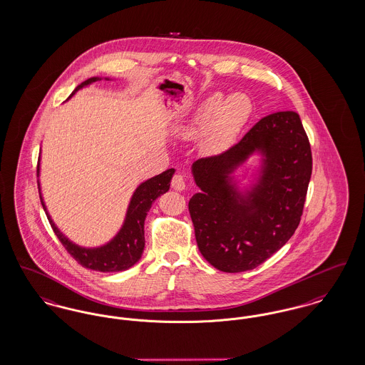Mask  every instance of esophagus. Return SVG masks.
<instances>
[{"label": "esophagus", "instance_id": "1", "mask_svg": "<svg viewBox=\"0 0 365 365\" xmlns=\"http://www.w3.org/2000/svg\"><path fill=\"white\" fill-rule=\"evenodd\" d=\"M172 187L175 191H184L185 190V178L181 174H175L172 180Z\"/></svg>", "mask_w": 365, "mask_h": 365}]
</instances>
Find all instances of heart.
I'll list each match as a JSON object with an SVG mask.
<instances>
[{
  "instance_id": "1",
  "label": "heart",
  "mask_w": 365,
  "mask_h": 365,
  "mask_svg": "<svg viewBox=\"0 0 365 365\" xmlns=\"http://www.w3.org/2000/svg\"><path fill=\"white\" fill-rule=\"evenodd\" d=\"M250 114L251 101L245 93H232L227 97L214 93L196 108L188 129L191 132L205 129L203 145L209 150H218L239 135Z\"/></svg>"
}]
</instances>
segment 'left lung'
Listing matches in <instances>:
<instances>
[{"instance_id":"left-lung-1","label":"left lung","mask_w":365,"mask_h":365,"mask_svg":"<svg viewBox=\"0 0 365 365\" xmlns=\"http://www.w3.org/2000/svg\"><path fill=\"white\" fill-rule=\"evenodd\" d=\"M251 155L255 165H247ZM191 172L200 192L188 209L202 255L227 273L257 268L301 221L312 175L301 118L294 111L265 116L227 153L195 160Z\"/></svg>"}]
</instances>
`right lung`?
Instances as JSON below:
<instances>
[{
	"label": "right lung",
	"instance_id": "right-lung-1",
	"mask_svg": "<svg viewBox=\"0 0 365 365\" xmlns=\"http://www.w3.org/2000/svg\"><path fill=\"white\" fill-rule=\"evenodd\" d=\"M101 79H103L101 77L86 79L85 82L78 85L76 91L70 95L68 98L74 96L82 88H86L93 82L101 81ZM104 79L111 81V78L106 77ZM39 162H41V156L38 160V177ZM174 172H175L174 169H169L163 173L158 174L155 177L143 181L135 188L130 197V202L128 205L126 214H125V220L119 230L116 232L113 239H110L107 243L97 247L79 246L58 230V225L52 220L49 211L46 209V205L43 202L38 178L39 197H41V203L45 214L51 222V227L53 228V232L56 233L64 249L76 258L78 264H81L83 268L98 270V272H122V270L132 268L140 261L145 246L144 222L147 218V212L150 211L153 203L160 195L170 190V182H172Z\"/></svg>",
	"mask_w": 365,
	"mask_h": 365
}]
</instances>
